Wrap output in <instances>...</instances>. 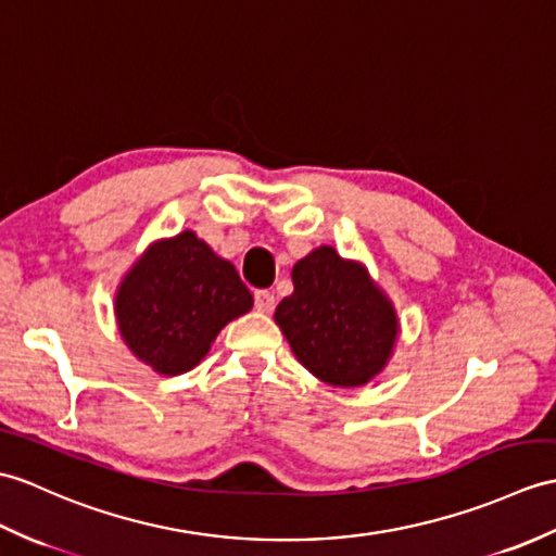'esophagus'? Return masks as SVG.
Masks as SVG:
<instances>
[{
    "instance_id": "obj_1",
    "label": "esophagus",
    "mask_w": 556,
    "mask_h": 556,
    "mask_svg": "<svg viewBox=\"0 0 556 556\" xmlns=\"http://www.w3.org/2000/svg\"><path fill=\"white\" fill-rule=\"evenodd\" d=\"M275 305H277V301H275V293L273 291H255L257 313H265V315L273 313Z\"/></svg>"
}]
</instances>
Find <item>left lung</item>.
Listing matches in <instances>:
<instances>
[{
  "instance_id": "8db88e82",
  "label": "left lung",
  "mask_w": 556,
  "mask_h": 556,
  "mask_svg": "<svg viewBox=\"0 0 556 556\" xmlns=\"http://www.w3.org/2000/svg\"><path fill=\"white\" fill-rule=\"evenodd\" d=\"M293 293L275 321L295 359L329 386L357 389L389 365L400 333L395 305L369 269L333 247L309 251L291 269Z\"/></svg>"
}]
</instances>
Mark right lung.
<instances>
[{
    "label": "right lung",
    "instance_id": "right-lung-1",
    "mask_svg": "<svg viewBox=\"0 0 556 556\" xmlns=\"http://www.w3.org/2000/svg\"><path fill=\"white\" fill-rule=\"evenodd\" d=\"M251 307L237 267L191 229L153 241L115 291L125 345L163 377L197 367L225 325Z\"/></svg>",
    "mask_w": 556,
    "mask_h": 556
}]
</instances>
